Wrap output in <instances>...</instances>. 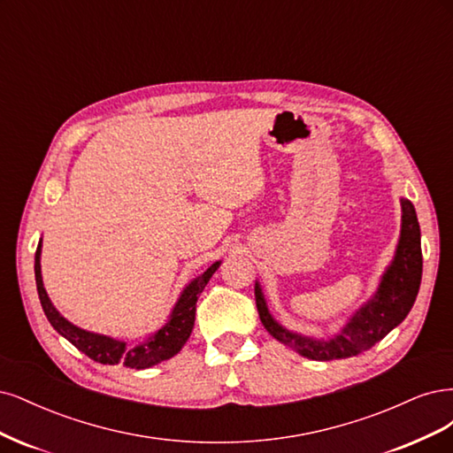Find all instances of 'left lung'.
Here are the masks:
<instances>
[{"instance_id":"1","label":"left lung","mask_w":453,"mask_h":453,"mask_svg":"<svg viewBox=\"0 0 453 453\" xmlns=\"http://www.w3.org/2000/svg\"><path fill=\"white\" fill-rule=\"evenodd\" d=\"M401 207L403 226L395 259H393L391 267L382 276L376 296L367 304L361 306L337 337L329 341H316L284 329L269 314L261 288L256 284V306L261 324H264L269 334L291 349H296L303 357L314 361H331L346 359L365 352V349L372 348L378 341H382L393 327H397L406 314L411 312L416 301L423 267L419 224L414 205L408 199H403Z\"/></svg>"}]
</instances>
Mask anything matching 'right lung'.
Masks as SVG:
<instances>
[{
	"label": "right lung",
	"mask_w": 453,
	"mask_h": 453,
	"mask_svg": "<svg viewBox=\"0 0 453 453\" xmlns=\"http://www.w3.org/2000/svg\"><path fill=\"white\" fill-rule=\"evenodd\" d=\"M39 257H41V242L37 244V252H35V282H37V294L41 299V306L42 311H45V316L49 318L50 326L58 333L64 334L73 346H77L81 352L88 356L90 359L104 365H124V367H129V369H147L180 352V348L186 344L189 333L194 329L196 303L201 296V291L205 289L214 271L220 267V261H216V264H212L205 273L197 276L192 284L186 286L179 303L174 304L169 322L156 334H152L147 342L137 344V346H127L122 341H114L111 337H104V334H96L69 324L67 319L54 309V304L50 303L45 291V286H42Z\"/></svg>",
	"instance_id": "add662e5"
}]
</instances>
